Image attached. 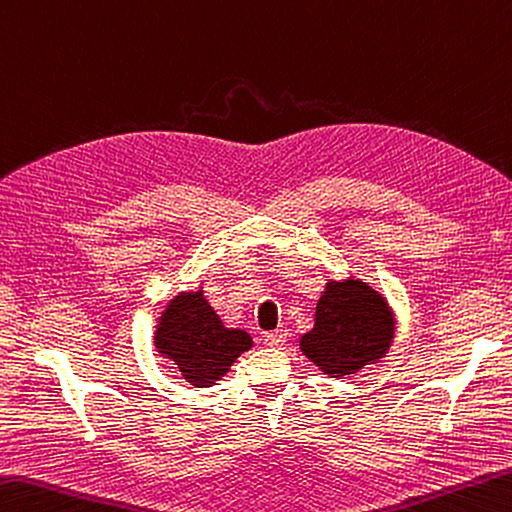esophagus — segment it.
Returning a JSON list of instances; mask_svg holds the SVG:
<instances>
[{"mask_svg":"<svg viewBox=\"0 0 512 512\" xmlns=\"http://www.w3.org/2000/svg\"><path fill=\"white\" fill-rule=\"evenodd\" d=\"M284 342H286V333H284V330H273V333H266V335H264V344H266V346L277 348V346H282Z\"/></svg>","mask_w":512,"mask_h":512,"instance_id":"34e87169","label":"esophagus"}]
</instances>
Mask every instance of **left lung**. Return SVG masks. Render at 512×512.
Wrapping results in <instances>:
<instances>
[{
	"instance_id": "left-lung-1",
	"label": "left lung",
	"mask_w": 512,
	"mask_h": 512,
	"mask_svg": "<svg viewBox=\"0 0 512 512\" xmlns=\"http://www.w3.org/2000/svg\"><path fill=\"white\" fill-rule=\"evenodd\" d=\"M393 337V310L373 286L355 277L328 279L315 326L299 339V348L324 375L342 379L386 357Z\"/></svg>"
}]
</instances>
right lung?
<instances>
[{"label":"right lung","instance_id":"obj_1","mask_svg":"<svg viewBox=\"0 0 512 512\" xmlns=\"http://www.w3.org/2000/svg\"><path fill=\"white\" fill-rule=\"evenodd\" d=\"M250 346L246 330L224 326L202 288L170 299L155 330V348L195 388L213 386Z\"/></svg>","mask_w":512,"mask_h":512}]
</instances>
